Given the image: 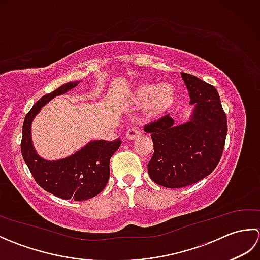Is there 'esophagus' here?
Returning a JSON list of instances; mask_svg holds the SVG:
<instances>
[{"mask_svg": "<svg viewBox=\"0 0 260 260\" xmlns=\"http://www.w3.org/2000/svg\"><path fill=\"white\" fill-rule=\"evenodd\" d=\"M141 134H142V132H141L140 128H137V127H132V128L127 131L126 137H127V139H129V140H134Z\"/></svg>", "mask_w": 260, "mask_h": 260, "instance_id": "1", "label": "esophagus"}]
</instances>
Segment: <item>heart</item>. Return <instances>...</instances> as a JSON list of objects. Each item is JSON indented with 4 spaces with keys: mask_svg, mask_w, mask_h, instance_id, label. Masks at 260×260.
<instances>
[{
    "mask_svg": "<svg viewBox=\"0 0 260 260\" xmlns=\"http://www.w3.org/2000/svg\"><path fill=\"white\" fill-rule=\"evenodd\" d=\"M174 92L169 85L145 84L139 87L136 99L139 103H146L145 110L147 115L155 116L167 109L173 101Z\"/></svg>",
    "mask_w": 260,
    "mask_h": 260,
    "instance_id": "1",
    "label": "heart"
}]
</instances>
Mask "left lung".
Masks as SVG:
<instances>
[{
  "instance_id": "left-lung-1",
  "label": "left lung",
  "mask_w": 260,
  "mask_h": 260,
  "mask_svg": "<svg viewBox=\"0 0 260 260\" xmlns=\"http://www.w3.org/2000/svg\"><path fill=\"white\" fill-rule=\"evenodd\" d=\"M181 76L194 105L190 121L176 126L167 114L144 127L154 145L148 175L170 189L197 183L211 173L222 156L228 131L217 89L193 75Z\"/></svg>"
}]
</instances>
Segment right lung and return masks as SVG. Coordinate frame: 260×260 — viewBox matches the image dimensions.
Returning <instances> with one entry per match:
<instances>
[{
  "label": "right lung",
  "instance_id": "1",
  "mask_svg": "<svg viewBox=\"0 0 260 260\" xmlns=\"http://www.w3.org/2000/svg\"><path fill=\"white\" fill-rule=\"evenodd\" d=\"M79 81L64 84L42 96L25 115L22 127L21 153L33 179L43 190L58 198L84 201L99 194L109 179V161L121 141H92L67 158L47 161L36 153L31 141V124L42 106L56 96L73 89Z\"/></svg>",
  "mask_w": 260,
  "mask_h": 260
}]
</instances>
